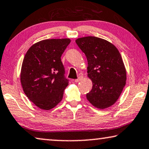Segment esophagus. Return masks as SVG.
<instances>
[{"instance_id":"obj_1","label":"esophagus","mask_w":149,"mask_h":149,"mask_svg":"<svg viewBox=\"0 0 149 149\" xmlns=\"http://www.w3.org/2000/svg\"><path fill=\"white\" fill-rule=\"evenodd\" d=\"M82 78H83V77H82V76H79V77H78V78L76 79H75L74 81H75V83H77V82H79V81H80V80H81V79H82Z\"/></svg>"}]
</instances>
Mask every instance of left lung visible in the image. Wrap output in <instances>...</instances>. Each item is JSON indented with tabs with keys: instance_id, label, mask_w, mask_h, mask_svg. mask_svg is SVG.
Segmentation results:
<instances>
[{
	"instance_id": "1",
	"label": "left lung",
	"mask_w": 149,
	"mask_h": 149,
	"mask_svg": "<svg viewBox=\"0 0 149 149\" xmlns=\"http://www.w3.org/2000/svg\"><path fill=\"white\" fill-rule=\"evenodd\" d=\"M75 42L88 61V77L93 88L86 95L97 109L112 106L126 83V70L118 50L112 43L95 36L79 38Z\"/></svg>"
}]
</instances>
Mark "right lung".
<instances>
[{
    "label": "right lung",
    "mask_w": 149,
    "mask_h": 149,
    "mask_svg": "<svg viewBox=\"0 0 149 149\" xmlns=\"http://www.w3.org/2000/svg\"><path fill=\"white\" fill-rule=\"evenodd\" d=\"M69 38L47 39L33 44L23 61L20 80L30 100L43 110L61 101L68 86L61 56L70 43Z\"/></svg>",
    "instance_id": "1"
}]
</instances>
